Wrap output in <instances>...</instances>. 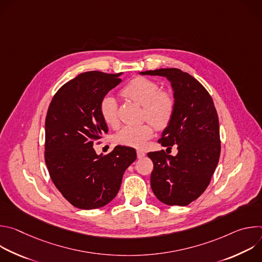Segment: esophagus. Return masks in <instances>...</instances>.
Segmentation results:
<instances>
[{"label": "esophagus", "mask_w": 262, "mask_h": 262, "mask_svg": "<svg viewBox=\"0 0 262 262\" xmlns=\"http://www.w3.org/2000/svg\"><path fill=\"white\" fill-rule=\"evenodd\" d=\"M145 156V152L143 150H137V157L138 159H142Z\"/></svg>", "instance_id": "esophagus-1"}]
</instances>
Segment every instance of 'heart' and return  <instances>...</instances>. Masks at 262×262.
I'll return each mask as SVG.
<instances>
[{
	"label": "heart",
	"instance_id": "1",
	"mask_svg": "<svg viewBox=\"0 0 262 262\" xmlns=\"http://www.w3.org/2000/svg\"><path fill=\"white\" fill-rule=\"evenodd\" d=\"M120 93L123 97L143 105V118L157 128L163 129L171 122L176 108V97L170 90H160V85L155 80L145 77L134 78L121 89ZM99 114L107 126H117V103L114 97L105 95L101 98ZM150 123L124 126L117 133L116 143L135 148L143 147L146 141L154 136V126Z\"/></svg>",
	"mask_w": 262,
	"mask_h": 262
}]
</instances>
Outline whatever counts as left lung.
Listing matches in <instances>:
<instances>
[{
  "label": "left lung",
  "instance_id": "left-lung-1",
  "mask_svg": "<svg viewBox=\"0 0 262 262\" xmlns=\"http://www.w3.org/2000/svg\"><path fill=\"white\" fill-rule=\"evenodd\" d=\"M141 74L166 77L176 97V108L159 143L178 154L148 152L154 162L150 177L157 198L167 205H189L208 186L217 166L221 140L217 113L207 90L191 74L178 68L142 71Z\"/></svg>",
  "mask_w": 262,
  "mask_h": 262
}]
</instances>
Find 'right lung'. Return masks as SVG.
<instances>
[{
  "label": "right lung",
  "instance_id": "obj_1",
  "mask_svg": "<svg viewBox=\"0 0 262 262\" xmlns=\"http://www.w3.org/2000/svg\"><path fill=\"white\" fill-rule=\"evenodd\" d=\"M120 73L87 71L65 83L54 95L46 118L45 160L62 196L81 209L99 208L113 200L134 148L116 146L97 156L93 145L107 133L99 114L102 97L121 80Z\"/></svg>",
  "mask_w": 262,
  "mask_h": 262
}]
</instances>
